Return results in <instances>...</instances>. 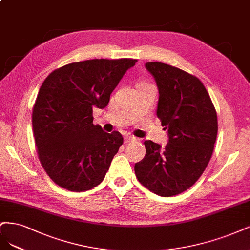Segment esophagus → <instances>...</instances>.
<instances>
[{
	"label": "esophagus",
	"mask_w": 250,
	"mask_h": 250,
	"mask_svg": "<svg viewBox=\"0 0 250 250\" xmlns=\"http://www.w3.org/2000/svg\"><path fill=\"white\" fill-rule=\"evenodd\" d=\"M136 140V138L134 136H125V143H130V142H132V141H135Z\"/></svg>",
	"instance_id": "esophagus-1"
}]
</instances>
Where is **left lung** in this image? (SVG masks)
Returning <instances> with one entry per match:
<instances>
[{
    "instance_id": "obj_1",
    "label": "left lung",
    "mask_w": 250,
    "mask_h": 250,
    "mask_svg": "<svg viewBox=\"0 0 250 250\" xmlns=\"http://www.w3.org/2000/svg\"><path fill=\"white\" fill-rule=\"evenodd\" d=\"M146 67L158 85L157 116L169 140L164 147L144 141L146 154L135 164V173L155 194L173 196L192 187L210 162L218 132L217 113L195 76L162 62H147Z\"/></svg>"
}]
</instances>
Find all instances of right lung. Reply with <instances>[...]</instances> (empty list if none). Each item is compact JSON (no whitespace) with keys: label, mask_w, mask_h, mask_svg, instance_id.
<instances>
[{"label":"right lung","mask_w":250,"mask_h":250,"mask_svg":"<svg viewBox=\"0 0 250 250\" xmlns=\"http://www.w3.org/2000/svg\"><path fill=\"white\" fill-rule=\"evenodd\" d=\"M136 59H92L52 71L38 91L32 125L40 163L52 181L74 192L103 182L124 143L122 134L93 125L92 109H104Z\"/></svg>","instance_id":"1"}]
</instances>
